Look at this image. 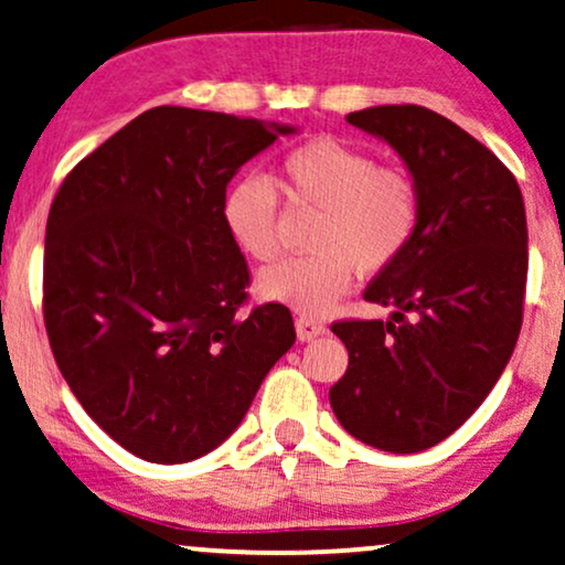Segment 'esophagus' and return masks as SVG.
Masks as SVG:
<instances>
[{
  "mask_svg": "<svg viewBox=\"0 0 565 565\" xmlns=\"http://www.w3.org/2000/svg\"><path fill=\"white\" fill-rule=\"evenodd\" d=\"M324 332H327V327L317 319H309V317H298L296 319V334H298L300 342L317 340V337H321Z\"/></svg>",
  "mask_w": 565,
  "mask_h": 565,
  "instance_id": "esophagus-1",
  "label": "esophagus"
}]
</instances>
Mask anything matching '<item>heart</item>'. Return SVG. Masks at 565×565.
Returning <instances> with one entry per match:
<instances>
[{
	"instance_id": "obj_1",
	"label": "heart",
	"mask_w": 565,
	"mask_h": 565,
	"mask_svg": "<svg viewBox=\"0 0 565 565\" xmlns=\"http://www.w3.org/2000/svg\"><path fill=\"white\" fill-rule=\"evenodd\" d=\"M277 189L292 207L319 212L309 248L259 275V292L300 313L332 311L348 296L355 273L376 277L413 246L420 225V194L413 175L376 166L369 152L334 137H317L285 152ZM280 196L269 181L244 175L225 189L223 223L241 252L256 262L277 256Z\"/></svg>"
}]
</instances>
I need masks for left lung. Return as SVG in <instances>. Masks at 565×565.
Masks as SVG:
<instances>
[{
	"label": "left lung",
	"mask_w": 565,
	"mask_h": 565,
	"mask_svg": "<svg viewBox=\"0 0 565 565\" xmlns=\"http://www.w3.org/2000/svg\"><path fill=\"white\" fill-rule=\"evenodd\" d=\"M348 121L405 160L420 225L363 292L394 306L392 319L332 324L350 363L329 405L358 441L415 454L480 407L514 353L530 267L522 189L486 145L430 108L376 106Z\"/></svg>",
	"instance_id": "8db88e82"
}]
</instances>
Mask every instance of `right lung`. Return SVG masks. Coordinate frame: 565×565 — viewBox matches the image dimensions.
Instances as JSON below:
<instances>
[{"instance_id":"right-lung-1","label":"right lung","mask_w":565,"mask_h":565,"mask_svg":"<svg viewBox=\"0 0 565 565\" xmlns=\"http://www.w3.org/2000/svg\"><path fill=\"white\" fill-rule=\"evenodd\" d=\"M290 127L158 106L67 173L51 202L43 324L70 390L116 444L179 465L228 438L296 342L290 311L248 305L223 196Z\"/></svg>"}]
</instances>
